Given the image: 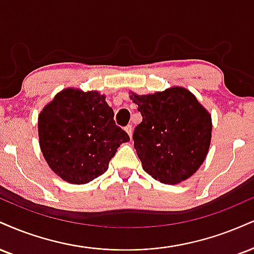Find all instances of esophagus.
Segmentation results:
<instances>
[{
  "label": "esophagus",
  "mask_w": 254,
  "mask_h": 254,
  "mask_svg": "<svg viewBox=\"0 0 254 254\" xmlns=\"http://www.w3.org/2000/svg\"><path fill=\"white\" fill-rule=\"evenodd\" d=\"M125 131H127V135H129L130 137L132 136V131H133L132 125H127V127H125Z\"/></svg>",
  "instance_id": "1"
}]
</instances>
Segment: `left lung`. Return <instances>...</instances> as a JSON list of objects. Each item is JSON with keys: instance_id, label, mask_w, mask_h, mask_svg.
Returning a JSON list of instances; mask_svg holds the SVG:
<instances>
[{"instance_id": "left-lung-1", "label": "left lung", "mask_w": 254, "mask_h": 254, "mask_svg": "<svg viewBox=\"0 0 254 254\" xmlns=\"http://www.w3.org/2000/svg\"><path fill=\"white\" fill-rule=\"evenodd\" d=\"M129 94L143 117L132 136L143 169L166 185H177L194 175L209 150V112L181 86Z\"/></svg>"}]
</instances>
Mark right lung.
<instances>
[{"instance_id":"right-lung-1","label":"right lung","mask_w":254,"mask_h":254,"mask_svg":"<svg viewBox=\"0 0 254 254\" xmlns=\"http://www.w3.org/2000/svg\"><path fill=\"white\" fill-rule=\"evenodd\" d=\"M105 98L98 91L67 87L40 112V149L64 181L85 185L103 175L118 146L130 140Z\"/></svg>"}]
</instances>
